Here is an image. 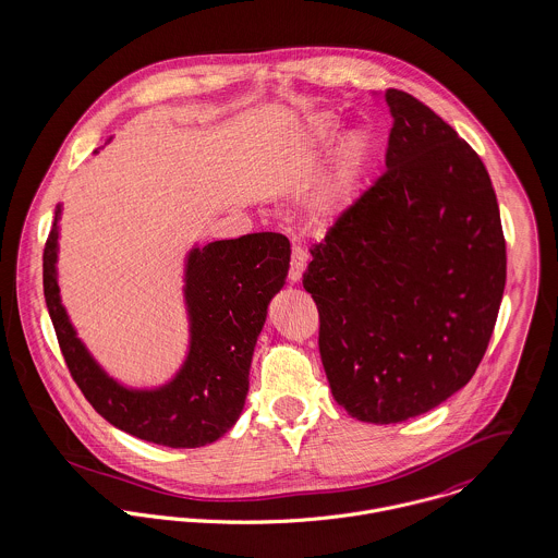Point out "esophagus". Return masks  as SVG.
<instances>
[{"label": "esophagus", "mask_w": 558, "mask_h": 558, "mask_svg": "<svg viewBox=\"0 0 558 558\" xmlns=\"http://www.w3.org/2000/svg\"><path fill=\"white\" fill-rule=\"evenodd\" d=\"M305 266H307V251L303 246H294L292 248V259H290V272H288L290 283L301 281V277L305 272Z\"/></svg>", "instance_id": "1"}]
</instances>
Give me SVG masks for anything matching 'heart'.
I'll return each instance as SVG.
<instances>
[{
	"instance_id": "b5f03b06",
	"label": "heart",
	"mask_w": 558,
	"mask_h": 558,
	"mask_svg": "<svg viewBox=\"0 0 558 558\" xmlns=\"http://www.w3.org/2000/svg\"><path fill=\"white\" fill-rule=\"evenodd\" d=\"M339 118L330 111H322L307 120L303 129V142L307 148H322L337 135ZM374 153V137L365 129L350 131L337 153V165L330 178L312 199V215L319 223H332L348 213L356 199L359 182Z\"/></svg>"
}]
</instances>
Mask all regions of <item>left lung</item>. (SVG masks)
<instances>
[{
  "mask_svg": "<svg viewBox=\"0 0 558 558\" xmlns=\"http://www.w3.org/2000/svg\"><path fill=\"white\" fill-rule=\"evenodd\" d=\"M387 171L310 248L319 356L359 421L418 416L469 385L507 279L496 193L477 153L427 105L387 89Z\"/></svg>",
  "mask_w": 558,
  "mask_h": 558,
  "instance_id": "left-lung-1",
  "label": "left lung"
}]
</instances>
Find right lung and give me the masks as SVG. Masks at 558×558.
Masks as SVG:
<instances>
[{
  "label": "right lung",
  "mask_w": 558,
  "mask_h": 558,
  "mask_svg": "<svg viewBox=\"0 0 558 558\" xmlns=\"http://www.w3.org/2000/svg\"><path fill=\"white\" fill-rule=\"evenodd\" d=\"M111 142V137H109ZM62 206L43 255L45 301L81 393L113 427L173 449H195L234 427L268 303L283 288L290 240L262 232L195 244L184 259L189 352L175 376L155 389L124 387L89 354L69 318L58 281Z\"/></svg>",
  "instance_id": "add662e5"
}]
</instances>
